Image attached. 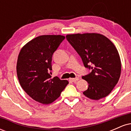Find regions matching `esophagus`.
Segmentation results:
<instances>
[{"instance_id":"34e87169","label":"esophagus","mask_w":131,"mask_h":131,"mask_svg":"<svg viewBox=\"0 0 131 131\" xmlns=\"http://www.w3.org/2000/svg\"><path fill=\"white\" fill-rule=\"evenodd\" d=\"M79 80V78H70V81H71V82H76Z\"/></svg>"}]
</instances>
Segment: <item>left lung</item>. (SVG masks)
I'll list each match as a JSON object with an SVG mask.
<instances>
[{
  "mask_svg": "<svg viewBox=\"0 0 131 131\" xmlns=\"http://www.w3.org/2000/svg\"><path fill=\"white\" fill-rule=\"evenodd\" d=\"M67 39L91 72L82 76L88 82L83 94L98 100L106 97L118 83L121 71L119 55L107 37L97 33L69 34Z\"/></svg>",
  "mask_w": 131,
  "mask_h": 131,
  "instance_id": "8db88e82",
  "label": "left lung"
}]
</instances>
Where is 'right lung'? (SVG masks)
<instances>
[{
  "label": "right lung",
  "instance_id": "add662e5",
  "mask_svg": "<svg viewBox=\"0 0 131 131\" xmlns=\"http://www.w3.org/2000/svg\"><path fill=\"white\" fill-rule=\"evenodd\" d=\"M64 39L60 35L40 36L27 43L19 53L16 72L19 84L28 95L39 103L55 101L68 84L50 75L53 54Z\"/></svg>",
  "mask_w": 131,
  "mask_h": 131
}]
</instances>
